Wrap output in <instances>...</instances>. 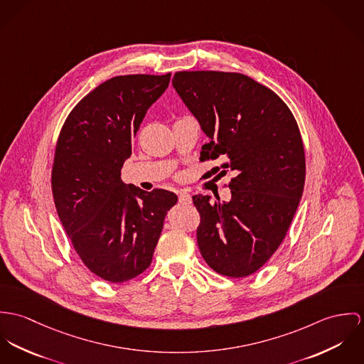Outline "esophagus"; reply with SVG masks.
I'll return each mask as SVG.
<instances>
[{
  "label": "esophagus",
  "instance_id": "esophagus-1",
  "mask_svg": "<svg viewBox=\"0 0 364 364\" xmlns=\"http://www.w3.org/2000/svg\"><path fill=\"white\" fill-rule=\"evenodd\" d=\"M178 202L183 205H188L191 203V196L188 193H178Z\"/></svg>",
  "mask_w": 364,
  "mask_h": 364
}]
</instances>
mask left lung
I'll use <instances>...</instances> for the list:
<instances>
[{"instance_id": "8db88e82", "label": "left lung", "mask_w": 364, "mask_h": 364, "mask_svg": "<svg viewBox=\"0 0 364 364\" xmlns=\"http://www.w3.org/2000/svg\"><path fill=\"white\" fill-rule=\"evenodd\" d=\"M173 86L209 138L200 161H220L202 177L233 173L225 184L230 201L193 197L202 257L220 275L245 278L278 250L301 198L306 156L299 125L274 90L242 74L178 71Z\"/></svg>"}]
</instances>
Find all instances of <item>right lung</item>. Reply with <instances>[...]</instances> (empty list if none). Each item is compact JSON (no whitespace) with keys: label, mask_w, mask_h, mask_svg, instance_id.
Listing matches in <instances>:
<instances>
[{"label":"right lung","mask_w":364,"mask_h":364,"mask_svg":"<svg viewBox=\"0 0 364 364\" xmlns=\"http://www.w3.org/2000/svg\"><path fill=\"white\" fill-rule=\"evenodd\" d=\"M164 75H120L77 103L60 131L51 170L57 213L86 268L112 283L149 268L167 210L177 196L125 187L129 158L146 110L170 82Z\"/></svg>","instance_id":"1"}]
</instances>
